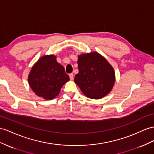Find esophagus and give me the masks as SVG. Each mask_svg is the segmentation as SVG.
Masks as SVG:
<instances>
[{
	"label": "esophagus",
	"instance_id": "esophagus-1",
	"mask_svg": "<svg viewBox=\"0 0 154 154\" xmlns=\"http://www.w3.org/2000/svg\"><path fill=\"white\" fill-rule=\"evenodd\" d=\"M69 79H70V80H73V73H70L69 75Z\"/></svg>",
	"mask_w": 154,
	"mask_h": 154
}]
</instances>
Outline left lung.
I'll list each match as a JSON object with an SVG mask.
<instances>
[{"mask_svg": "<svg viewBox=\"0 0 154 154\" xmlns=\"http://www.w3.org/2000/svg\"><path fill=\"white\" fill-rule=\"evenodd\" d=\"M79 73L74 81L82 92L91 99H101L111 91L115 82V70L97 52L79 56Z\"/></svg>", "mask_w": 154, "mask_h": 154, "instance_id": "8db88e82", "label": "left lung"}]
</instances>
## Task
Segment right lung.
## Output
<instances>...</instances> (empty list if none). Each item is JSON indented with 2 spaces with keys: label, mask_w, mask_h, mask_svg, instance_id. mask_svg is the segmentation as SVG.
<instances>
[{
  "label": "right lung",
  "mask_w": 154,
  "mask_h": 154,
  "mask_svg": "<svg viewBox=\"0 0 154 154\" xmlns=\"http://www.w3.org/2000/svg\"><path fill=\"white\" fill-rule=\"evenodd\" d=\"M53 54L45 55L39 59L30 70L28 81L30 88L38 96L51 100L57 97L66 82L68 74Z\"/></svg>",
  "instance_id": "1"
}]
</instances>
